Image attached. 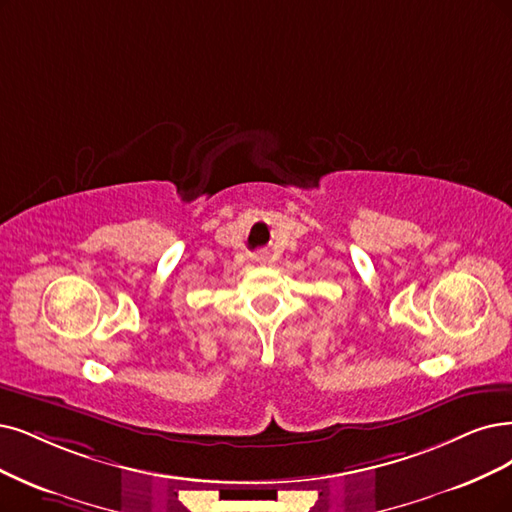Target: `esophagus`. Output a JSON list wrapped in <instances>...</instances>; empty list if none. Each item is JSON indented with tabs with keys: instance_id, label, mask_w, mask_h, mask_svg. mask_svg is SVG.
<instances>
[{
	"instance_id": "34e87169",
	"label": "esophagus",
	"mask_w": 512,
	"mask_h": 512,
	"mask_svg": "<svg viewBox=\"0 0 512 512\" xmlns=\"http://www.w3.org/2000/svg\"><path fill=\"white\" fill-rule=\"evenodd\" d=\"M255 261H257V263H266V261H268V253H259V255H255Z\"/></svg>"
}]
</instances>
